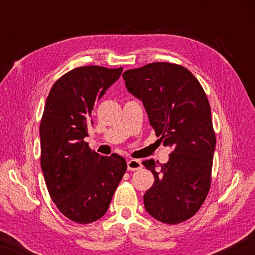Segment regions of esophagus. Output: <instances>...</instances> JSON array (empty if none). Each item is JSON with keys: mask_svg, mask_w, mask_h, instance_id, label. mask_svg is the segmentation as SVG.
<instances>
[{"mask_svg": "<svg viewBox=\"0 0 255 255\" xmlns=\"http://www.w3.org/2000/svg\"><path fill=\"white\" fill-rule=\"evenodd\" d=\"M127 166L129 171H137L141 167V163L138 159H129L127 162Z\"/></svg>", "mask_w": 255, "mask_h": 255, "instance_id": "esophagus-1", "label": "esophagus"}]
</instances>
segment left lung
Wrapping results in <instances>:
<instances>
[{"mask_svg": "<svg viewBox=\"0 0 255 255\" xmlns=\"http://www.w3.org/2000/svg\"><path fill=\"white\" fill-rule=\"evenodd\" d=\"M123 77L143 102L159 140L172 147L165 164L141 163L154 174L145 209L164 224L182 223L200 209L210 189L216 136L208 99L199 81L178 64H147Z\"/></svg>", "mask_w": 255, "mask_h": 255, "instance_id": "8db88e82", "label": "left lung"}]
</instances>
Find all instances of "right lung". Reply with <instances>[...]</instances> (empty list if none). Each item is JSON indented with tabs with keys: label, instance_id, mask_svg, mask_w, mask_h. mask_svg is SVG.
Masks as SVG:
<instances>
[{
	"label": "right lung",
	"instance_id": "right-lung-1",
	"mask_svg": "<svg viewBox=\"0 0 255 255\" xmlns=\"http://www.w3.org/2000/svg\"><path fill=\"white\" fill-rule=\"evenodd\" d=\"M122 72L77 67L59 77L47 97L39 128L41 170L51 200L75 223H93L107 213L127 170L120 155L102 156L84 141L94 103Z\"/></svg>",
	"mask_w": 255,
	"mask_h": 255
}]
</instances>
